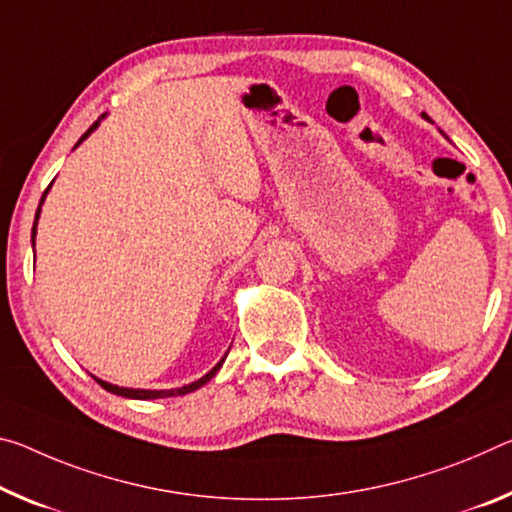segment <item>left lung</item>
<instances>
[{
    "mask_svg": "<svg viewBox=\"0 0 512 512\" xmlns=\"http://www.w3.org/2000/svg\"><path fill=\"white\" fill-rule=\"evenodd\" d=\"M421 116H424V118H426V113H421Z\"/></svg>",
    "mask_w": 512,
    "mask_h": 512,
    "instance_id": "8db88e82",
    "label": "left lung"
}]
</instances>
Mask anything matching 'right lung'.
Instances as JSON below:
<instances>
[{"instance_id":"1","label":"right lung","mask_w":512,"mask_h":512,"mask_svg":"<svg viewBox=\"0 0 512 512\" xmlns=\"http://www.w3.org/2000/svg\"><path fill=\"white\" fill-rule=\"evenodd\" d=\"M104 118V116H102ZM100 118V120H102ZM100 120H95V123L88 127V132L81 136V139L77 141V145L84 141V139H88V134L93 132V129L100 125ZM75 145V148H77ZM52 186V184H50ZM50 186H47L45 189V193H43V198H40V205H43L45 202V196H47V191H50ZM40 205H38V212H36V221H34V230H31V243L36 241V225H38V218H40ZM227 355V353H225ZM223 362H225V358L216 364V367L209 371V373H205V376L202 378H198V380H193L191 385H184V387H175V389H132V387H118V385H111V383H104V380H100V378H95L97 383H100L104 389H107V392H111V394H118V396H125V399H141V401H145V399H168V396H182V394H189V392H196V389H200L202 385L205 383H209V380H212L214 376H216V371L223 367Z\"/></svg>"}]
</instances>
